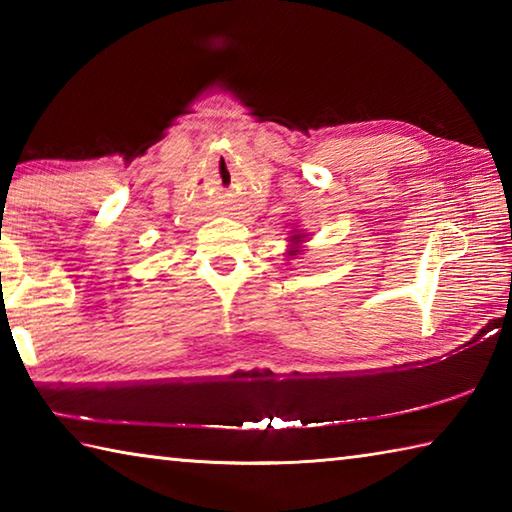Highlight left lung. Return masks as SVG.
<instances>
[{"label": "left lung", "instance_id": "1", "mask_svg": "<svg viewBox=\"0 0 512 512\" xmlns=\"http://www.w3.org/2000/svg\"><path fill=\"white\" fill-rule=\"evenodd\" d=\"M293 239H298V241H300V239H302V237H298V235H296V237H293ZM293 253H296V250H293Z\"/></svg>", "mask_w": 512, "mask_h": 512}]
</instances>
